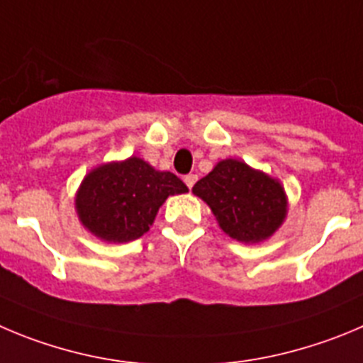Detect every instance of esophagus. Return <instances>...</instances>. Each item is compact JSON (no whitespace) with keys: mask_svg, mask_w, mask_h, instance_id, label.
<instances>
[{"mask_svg":"<svg viewBox=\"0 0 363 363\" xmlns=\"http://www.w3.org/2000/svg\"><path fill=\"white\" fill-rule=\"evenodd\" d=\"M184 182H186V186H188V188H193V186H195V182H197V175L188 174L184 177Z\"/></svg>","mask_w":363,"mask_h":363,"instance_id":"esophagus-1","label":"esophagus"}]
</instances>
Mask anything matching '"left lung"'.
<instances>
[{
  "label": "left lung",
  "mask_w": 363,
  "mask_h": 363,
  "mask_svg": "<svg viewBox=\"0 0 363 363\" xmlns=\"http://www.w3.org/2000/svg\"><path fill=\"white\" fill-rule=\"evenodd\" d=\"M223 233L238 242H262L281 225L286 197L277 181L242 161L225 159L193 186Z\"/></svg>",
  "instance_id": "8db88e82"
}]
</instances>
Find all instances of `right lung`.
<instances>
[{"instance_id":"right-lung-1","label":"right lung","mask_w":363,"mask_h":363,"mask_svg":"<svg viewBox=\"0 0 363 363\" xmlns=\"http://www.w3.org/2000/svg\"><path fill=\"white\" fill-rule=\"evenodd\" d=\"M188 191L172 172H157L140 157L91 172L77 195L80 222L107 242H130L150 229L168 195Z\"/></svg>"}]
</instances>
